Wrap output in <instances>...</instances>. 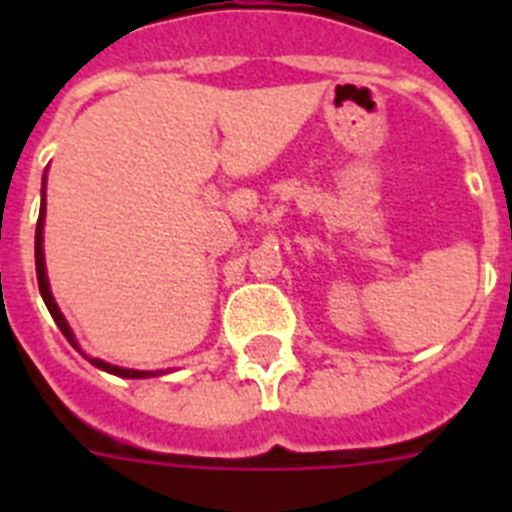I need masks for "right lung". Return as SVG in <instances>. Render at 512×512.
<instances>
[{"label": "right lung", "instance_id": "right-lung-1", "mask_svg": "<svg viewBox=\"0 0 512 512\" xmlns=\"http://www.w3.org/2000/svg\"><path fill=\"white\" fill-rule=\"evenodd\" d=\"M45 187V182H43ZM43 223H45V192H43V202H40V217H38V228H35V271H38V287H40V295H43V302L45 307H48V312L53 315V320H56V325L61 328V333L66 338H69L71 346H76V338L74 333H71L69 323H66V318L61 315V310H58L56 300H53L51 295V287H48V277H45V261H43ZM79 348V346H76ZM94 366H99V369H104V372L110 374H117V377H128V379H140V377H153L156 372H135V369H120V366H112L107 364V361L102 359H89Z\"/></svg>", "mask_w": 512, "mask_h": 512}]
</instances>
